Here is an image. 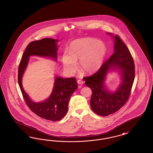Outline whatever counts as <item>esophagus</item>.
<instances>
[{
  "label": "esophagus",
  "instance_id": "esophagus-1",
  "mask_svg": "<svg viewBox=\"0 0 153 153\" xmlns=\"http://www.w3.org/2000/svg\"><path fill=\"white\" fill-rule=\"evenodd\" d=\"M77 83L79 84V85H82L83 83V81H82L81 79H78L77 80Z\"/></svg>",
  "mask_w": 153,
  "mask_h": 153
}]
</instances>
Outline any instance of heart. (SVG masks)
<instances>
[{"label":"heart","mask_w":153,"mask_h":153,"mask_svg":"<svg viewBox=\"0 0 153 153\" xmlns=\"http://www.w3.org/2000/svg\"><path fill=\"white\" fill-rule=\"evenodd\" d=\"M107 54V48L102 42L86 38L72 42L62 56V63L65 70L74 73L77 69L76 62L79 60L80 70L84 73L96 72L102 66Z\"/></svg>","instance_id":"obj_1"}]
</instances>
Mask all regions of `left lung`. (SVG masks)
I'll list each match as a JSON object with an SVG mask.
<instances>
[{
  "label": "left lung",
  "mask_w": 153,
  "mask_h": 153,
  "mask_svg": "<svg viewBox=\"0 0 153 153\" xmlns=\"http://www.w3.org/2000/svg\"><path fill=\"white\" fill-rule=\"evenodd\" d=\"M113 35L111 33H108ZM120 71L122 82L117 91L111 93L104 85L107 74L111 69ZM133 58L118 35L114 37V53L94 74L84 77L85 85L92 90L91 108L97 115L107 116L115 113L127 102L134 79Z\"/></svg>",
  "instance_id": "obj_1"
}]
</instances>
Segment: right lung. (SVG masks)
<instances>
[{
	"instance_id": "1",
	"label": "right lung",
	"mask_w": 153,
	"mask_h": 153,
	"mask_svg": "<svg viewBox=\"0 0 153 153\" xmlns=\"http://www.w3.org/2000/svg\"><path fill=\"white\" fill-rule=\"evenodd\" d=\"M57 42L58 40L56 39L44 38L30 42L23 53L18 71L19 86L27 105L37 116L51 121L60 120L67 114L70 97L77 88L76 78L63 79L60 77H56L54 88L50 97L46 100L39 102L32 101L24 91L22 79L30 56L50 57L56 60Z\"/></svg>"
}]
</instances>
